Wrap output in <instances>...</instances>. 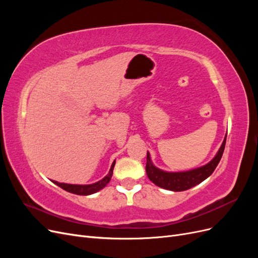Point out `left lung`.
Here are the masks:
<instances>
[{
  "label": "left lung",
  "mask_w": 258,
  "mask_h": 258,
  "mask_svg": "<svg viewBox=\"0 0 258 258\" xmlns=\"http://www.w3.org/2000/svg\"><path fill=\"white\" fill-rule=\"evenodd\" d=\"M226 138H227V134H226L224 138V141L220 147V150H218L212 160L205 166L188 171H179V172L163 171L154 165L151 159V155L147 152V161L145 167L146 174L155 185L161 187V188L172 191H183L189 189L191 187L204 182L206 178H208L213 173V171L217 167L218 162H220L223 156L226 144Z\"/></svg>",
  "instance_id": "left-lung-1"
}]
</instances>
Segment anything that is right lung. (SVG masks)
I'll return each instance as SVG.
<instances>
[{
  "label": "right lung",
  "instance_id": "1",
  "mask_svg": "<svg viewBox=\"0 0 258 258\" xmlns=\"http://www.w3.org/2000/svg\"><path fill=\"white\" fill-rule=\"evenodd\" d=\"M115 166V160L113 161L112 166L108 173L100 181L93 183V184H87V185H77V184H67V183H59L57 181H52L56 185L61 187L62 189H64L69 192H72L75 195H81V196H88V195L95 194L101 189H103L104 187L107 185V183L111 181V177L113 175V170Z\"/></svg>",
  "mask_w": 258,
  "mask_h": 258
}]
</instances>
